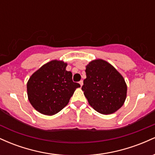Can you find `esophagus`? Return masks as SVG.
<instances>
[{
  "label": "esophagus",
  "instance_id": "esophagus-1",
  "mask_svg": "<svg viewBox=\"0 0 155 155\" xmlns=\"http://www.w3.org/2000/svg\"><path fill=\"white\" fill-rule=\"evenodd\" d=\"M79 84H80V86L82 87V85H83V81H79Z\"/></svg>",
  "mask_w": 155,
  "mask_h": 155
}]
</instances>
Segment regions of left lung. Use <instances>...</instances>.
Listing matches in <instances>:
<instances>
[{
	"instance_id": "8db88e82",
	"label": "left lung",
	"mask_w": 155,
	"mask_h": 155,
	"mask_svg": "<svg viewBox=\"0 0 155 155\" xmlns=\"http://www.w3.org/2000/svg\"><path fill=\"white\" fill-rule=\"evenodd\" d=\"M87 78L81 90L89 104L102 114H111L123 106L127 84L113 65L102 59L92 60L86 65Z\"/></svg>"
}]
</instances>
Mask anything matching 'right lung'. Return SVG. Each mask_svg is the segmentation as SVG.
<instances>
[{
    "label": "right lung",
    "instance_id": "right-lung-1",
    "mask_svg": "<svg viewBox=\"0 0 155 155\" xmlns=\"http://www.w3.org/2000/svg\"><path fill=\"white\" fill-rule=\"evenodd\" d=\"M67 63L53 60L32 74L27 83L30 103L39 113L52 116L66 106L80 84L74 82Z\"/></svg>",
    "mask_w": 155,
    "mask_h": 155
}]
</instances>
